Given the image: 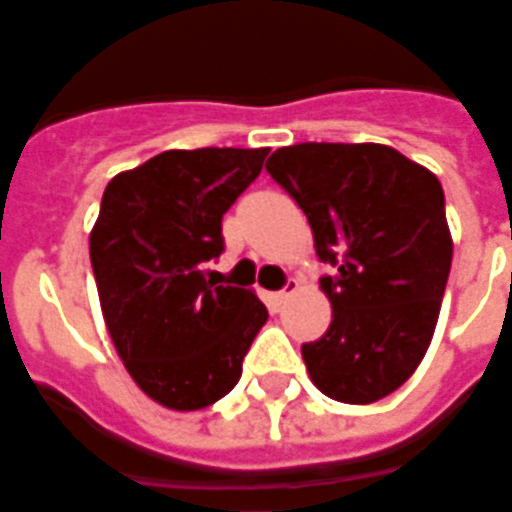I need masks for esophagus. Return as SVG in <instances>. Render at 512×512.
Instances as JSON below:
<instances>
[{
	"instance_id": "34e87169",
	"label": "esophagus",
	"mask_w": 512,
	"mask_h": 512,
	"mask_svg": "<svg viewBox=\"0 0 512 512\" xmlns=\"http://www.w3.org/2000/svg\"><path fill=\"white\" fill-rule=\"evenodd\" d=\"M296 290H299V282H296V279H288V282H285V288L277 290V293L271 296V301H274L277 307H282V304H288V301L293 299V293H296Z\"/></svg>"
}]
</instances>
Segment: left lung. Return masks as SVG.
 Segmentation results:
<instances>
[{"instance_id":"left-lung-1","label":"left lung","mask_w":512,"mask_h":512,"mask_svg":"<svg viewBox=\"0 0 512 512\" xmlns=\"http://www.w3.org/2000/svg\"><path fill=\"white\" fill-rule=\"evenodd\" d=\"M266 172L332 266L321 277L332 326L301 345L312 384L340 403H376L417 370L439 321L452 263L439 178L373 142L279 147Z\"/></svg>"}]
</instances>
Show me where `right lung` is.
<instances>
[{
  "instance_id": "right-lung-1",
  "label": "right lung",
  "mask_w": 512,
  "mask_h": 512,
  "mask_svg": "<svg viewBox=\"0 0 512 512\" xmlns=\"http://www.w3.org/2000/svg\"><path fill=\"white\" fill-rule=\"evenodd\" d=\"M268 147L167 150L109 180L90 235L98 299L139 389L197 411L241 378L268 310L205 266L224 252L222 216L260 175Z\"/></svg>"
}]
</instances>
